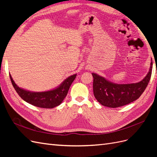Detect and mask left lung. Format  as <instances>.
Here are the masks:
<instances>
[{
    "label": "left lung",
    "mask_w": 157,
    "mask_h": 157,
    "mask_svg": "<svg viewBox=\"0 0 157 157\" xmlns=\"http://www.w3.org/2000/svg\"><path fill=\"white\" fill-rule=\"evenodd\" d=\"M150 65L149 72L144 78L136 83H114L96 73H92L95 98L102 105L111 108L124 106L134 101L141 96L148 85L153 69L152 59Z\"/></svg>",
    "instance_id": "left-lung-1"
}]
</instances>
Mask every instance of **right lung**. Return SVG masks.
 I'll use <instances>...</instances> for the list:
<instances>
[{
  "label": "right lung",
  "instance_id": "1",
  "mask_svg": "<svg viewBox=\"0 0 157 157\" xmlns=\"http://www.w3.org/2000/svg\"><path fill=\"white\" fill-rule=\"evenodd\" d=\"M9 75L14 89L23 100L34 106L46 109L54 108L62 103L67 96L71 84L77 77V74L70 76L58 87L48 91L32 92L19 87L13 81L11 75Z\"/></svg>",
  "mask_w": 157,
  "mask_h": 157
}]
</instances>
